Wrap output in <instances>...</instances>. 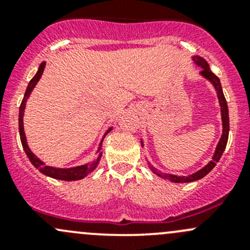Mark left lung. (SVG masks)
<instances>
[{"label":"left lung","instance_id":"8db88e82","mask_svg":"<svg viewBox=\"0 0 250 250\" xmlns=\"http://www.w3.org/2000/svg\"><path fill=\"white\" fill-rule=\"evenodd\" d=\"M193 62L197 65L198 67L202 69V71L200 72V76L204 78V80L208 81L213 88L215 89L216 97H218L219 100V106H220V113H221V125H223V133H221L220 140H219L218 145H216L215 151L213 153V157L211 160L204 166L203 168H201L200 170L197 172L190 174V175H175V174H169V173H163L160 172L157 168H155L153 166H151L150 163H147L148 168L151 169V172L155 173L156 175L160 176V178L165 179V180H169L173 181V183H192V181L200 180V179L204 178L214 167L216 166V163L219 162L220 157L223 156V152L225 151L226 144H228V139H229V130H230V118H229V107H228V103H226L225 95H224L223 88H221V83L220 80H219L218 76L211 72L210 67H209L208 62L203 59L202 57H198V55H193L192 57ZM141 141V146H144V141L143 139H140Z\"/></svg>","mask_w":250,"mask_h":250}]
</instances>
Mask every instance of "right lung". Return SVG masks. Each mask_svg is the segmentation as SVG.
<instances>
[{
  "instance_id": "obj_1",
  "label": "right lung",
  "mask_w": 250,
  "mask_h": 250,
  "mask_svg": "<svg viewBox=\"0 0 250 250\" xmlns=\"http://www.w3.org/2000/svg\"><path fill=\"white\" fill-rule=\"evenodd\" d=\"M44 67H46V62H41V65H40L36 75L32 77V80L30 81L29 84H27L26 92H25V95H24V99H22L21 104H20V107H19V134H20V140H21L22 148H24L25 153H26V156L29 157L30 162L34 165V167L36 168V169H39L42 174H44V175L49 176V178H53V179H58V180H65V181L81 180V179H83L84 176H87L88 174L92 173L93 170L98 167V165H99V162H100V158H102V155H103V151H100L103 140H104L105 135L112 130L113 127H110L109 129L104 133V135H103L102 140H100V143H99V146H98V150L95 151V155H97V157L93 160V162L84 163V165L76 166V167L59 168V167H52V166H48L43 162V161L40 160V158L37 157L34 152H32L31 148L29 147V144H27L26 135H25V130H24V113H25V107H26L27 99H29L30 95H31L34 88L36 87V84L39 83L40 78H41L42 74H43V71H44Z\"/></svg>"
}]
</instances>
